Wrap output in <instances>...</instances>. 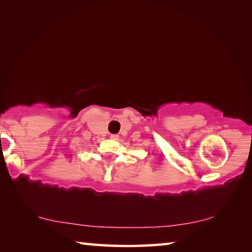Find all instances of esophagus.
<instances>
[{
  "label": "esophagus",
  "instance_id": "34e87169",
  "mask_svg": "<svg viewBox=\"0 0 252 252\" xmlns=\"http://www.w3.org/2000/svg\"><path fill=\"white\" fill-rule=\"evenodd\" d=\"M110 138L112 139V140H118L119 139V135L118 134H111Z\"/></svg>",
  "mask_w": 252,
  "mask_h": 252
}]
</instances>
